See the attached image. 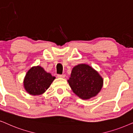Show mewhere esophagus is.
<instances>
[{
    "label": "esophagus",
    "instance_id": "esophagus-1",
    "mask_svg": "<svg viewBox=\"0 0 133 133\" xmlns=\"http://www.w3.org/2000/svg\"><path fill=\"white\" fill-rule=\"evenodd\" d=\"M65 75L64 74H62V75H60V74H58V75H57V77L58 78H64L65 77Z\"/></svg>",
    "mask_w": 133,
    "mask_h": 133
}]
</instances>
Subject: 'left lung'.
<instances>
[{
	"label": "left lung",
	"instance_id": "obj_1",
	"mask_svg": "<svg viewBox=\"0 0 133 133\" xmlns=\"http://www.w3.org/2000/svg\"><path fill=\"white\" fill-rule=\"evenodd\" d=\"M68 81L74 92L83 100L96 96L103 84V79L98 72L86 64L74 67Z\"/></svg>",
	"mask_w": 133,
	"mask_h": 133
}]
</instances>
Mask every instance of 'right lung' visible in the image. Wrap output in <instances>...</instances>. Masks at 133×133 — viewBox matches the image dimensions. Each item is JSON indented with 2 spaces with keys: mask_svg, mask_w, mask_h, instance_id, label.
<instances>
[{
  "mask_svg": "<svg viewBox=\"0 0 133 133\" xmlns=\"http://www.w3.org/2000/svg\"><path fill=\"white\" fill-rule=\"evenodd\" d=\"M55 79V77L39 65L32 67L24 78V88L30 95H41L50 87Z\"/></svg>",
  "mask_w": 133,
  "mask_h": 133,
  "instance_id": "1",
  "label": "right lung"
}]
</instances>
